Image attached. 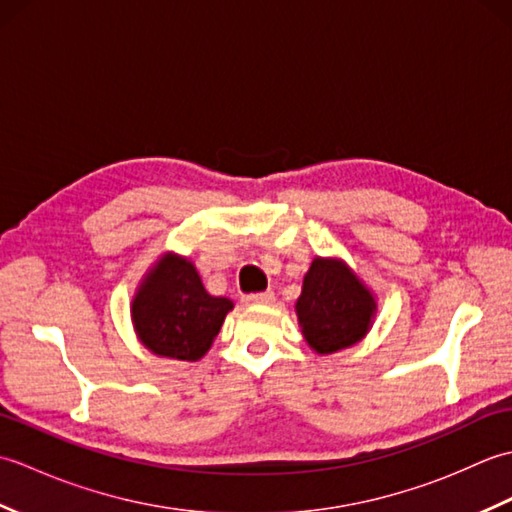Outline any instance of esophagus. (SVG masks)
I'll use <instances>...</instances> for the list:
<instances>
[{"label":"esophagus","instance_id":"34e87169","mask_svg":"<svg viewBox=\"0 0 512 512\" xmlns=\"http://www.w3.org/2000/svg\"><path fill=\"white\" fill-rule=\"evenodd\" d=\"M273 301H275L273 290L250 292V295H244V303H257V306H266V303H273Z\"/></svg>","mask_w":512,"mask_h":512}]
</instances>
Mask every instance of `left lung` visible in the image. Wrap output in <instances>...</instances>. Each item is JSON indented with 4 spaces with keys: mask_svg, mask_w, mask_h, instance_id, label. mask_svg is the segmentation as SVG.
Instances as JSON below:
<instances>
[{
    "mask_svg": "<svg viewBox=\"0 0 512 512\" xmlns=\"http://www.w3.org/2000/svg\"><path fill=\"white\" fill-rule=\"evenodd\" d=\"M374 310V297L343 262L314 259L297 301L301 332L312 350L332 354L358 343L372 325Z\"/></svg>",
    "mask_w": 512,
    "mask_h": 512,
    "instance_id": "1",
    "label": "left lung"
}]
</instances>
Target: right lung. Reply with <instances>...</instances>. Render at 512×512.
Returning a JSON list of instances; mask_svg holds the SVG:
<instances>
[{"label": "right lung", "mask_w": 512, "mask_h": 512, "mask_svg": "<svg viewBox=\"0 0 512 512\" xmlns=\"http://www.w3.org/2000/svg\"><path fill=\"white\" fill-rule=\"evenodd\" d=\"M228 310H233V301L209 295L189 259L167 255L140 286L132 319L147 350L198 361L209 352Z\"/></svg>", "instance_id": "add662e5"}]
</instances>
